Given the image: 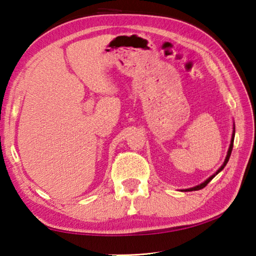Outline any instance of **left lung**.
Segmentation results:
<instances>
[{
    "label": "left lung",
    "mask_w": 256,
    "mask_h": 256,
    "mask_svg": "<svg viewBox=\"0 0 256 256\" xmlns=\"http://www.w3.org/2000/svg\"><path fill=\"white\" fill-rule=\"evenodd\" d=\"M234 133H236V128H234V125H233V133H232V138H231V143H230V148H229V150H228V154H226V160H224V165H222L218 170L216 172V174H214V175L212 176H210L208 179H206V182H204L202 184H198V186H196V187H192V188H189V189H184V192H194V190H200V189H202V188H204L206 184H208L212 179H214V177H216V175H218V174L224 170V168L226 167V162H229V158H230V156H231V152H232V148H233V142H234Z\"/></svg>",
    "instance_id": "left-lung-1"
}]
</instances>
